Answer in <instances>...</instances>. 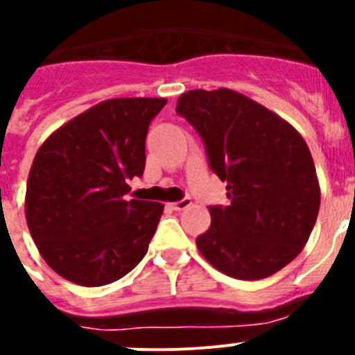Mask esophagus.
<instances>
[{
    "instance_id": "34e87169",
    "label": "esophagus",
    "mask_w": 355,
    "mask_h": 355,
    "mask_svg": "<svg viewBox=\"0 0 355 355\" xmlns=\"http://www.w3.org/2000/svg\"><path fill=\"white\" fill-rule=\"evenodd\" d=\"M191 205H192L191 198H184V199H180V201H177V202H171L170 206L175 209V211H182V209L189 208Z\"/></svg>"
}]
</instances>
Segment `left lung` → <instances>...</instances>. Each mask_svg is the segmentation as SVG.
Wrapping results in <instances>:
<instances>
[{
  "label": "left lung",
  "mask_w": 355,
  "mask_h": 355,
  "mask_svg": "<svg viewBox=\"0 0 355 355\" xmlns=\"http://www.w3.org/2000/svg\"><path fill=\"white\" fill-rule=\"evenodd\" d=\"M177 114L199 133L209 168L227 182L229 205L209 206L211 225L196 239L201 254L236 279L276 274L304 250L321 205L305 140L229 88L182 94Z\"/></svg>",
  "instance_id": "left-lung-1"
}]
</instances>
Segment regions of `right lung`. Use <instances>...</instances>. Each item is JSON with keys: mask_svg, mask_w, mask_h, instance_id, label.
I'll use <instances>...</instances> for the list:
<instances>
[{"mask_svg": "<svg viewBox=\"0 0 355 355\" xmlns=\"http://www.w3.org/2000/svg\"><path fill=\"white\" fill-rule=\"evenodd\" d=\"M166 98H111L76 116L37 149L27 178L29 232L51 269L104 286L146 257L164 206L125 196L142 177L146 137Z\"/></svg>", "mask_w": 355, "mask_h": 355, "instance_id": "right-lung-1", "label": "right lung"}]
</instances>
